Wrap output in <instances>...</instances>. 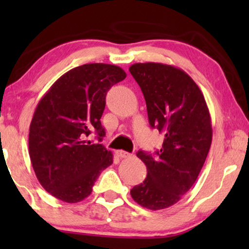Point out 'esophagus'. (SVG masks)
Wrapping results in <instances>:
<instances>
[{
	"label": "esophagus",
	"instance_id": "1",
	"mask_svg": "<svg viewBox=\"0 0 249 249\" xmlns=\"http://www.w3.org/2000/svg\"><path fill=\"white\" fill-rule=\"evenodd\" d=\"M117 155L120 159H129V158H131V156H132V154H130V153L122 151V149H120V151H117Z\"/></svg>",
	"mask_w": 249,
	"mask_h": 249
}]
</instances>
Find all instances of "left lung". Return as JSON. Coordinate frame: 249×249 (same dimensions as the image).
I'll return each mask as SVG.
<instances>
[{
    "mask_svg": "<svg viewBox=\"0 0 249 249\" xmlns=\"http://www.w3.org/2000/svg\"><path fill=\"white\" fill-rule=\"evenodd\" d=\"M129 71L144 94L149 124L164 136L155 156L138 151L147 177L130 194L142 207L163 210L195 183L212 142L211 115L199 87L179 68L146 62Z\"/></svg>",
    "mask_w": 249,
    "mask_h": 249,
    "instance_id": "8db88e82",
    "label": "left lung"
}]
</instances>
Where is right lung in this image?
I'll list each match as a JSON object with an SVG mask.
<instances>
[{"label": "right lung", "mask_w": 249, "mask_h": 249, "mask_svg": "<svg viewBox=\"0 0 249 249\" xmlns=\"http://www.w3.org/2000/svg\"><path fill=\"white\" fill-rule=\"evenodd\" d=\"M127 74L120 67L88 63L61 76L40 98L29 127V156L43 188L66 203L91 194L113 155L98 142L105 136L101 117L107 90Z\"/></svg>", "instance_id": "obj_1"}]
</instances>
